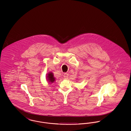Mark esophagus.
Masks as SVG:
<instances>
[{"label":"esophagus","instance_id":"34e87169","mask_svg":"<svg viewBox=\"0 0 131 131\" xmlns=\"http://www.w3.org/2000/svg\"><path fill=\"white\" fill-rule=\"evenodd\" d=\"M68 75H69L67 73H64L63 76H64V78L65 79H67L68 78Z\"/></svg>","mask_w":131,"mask_h":131}]
</instances>
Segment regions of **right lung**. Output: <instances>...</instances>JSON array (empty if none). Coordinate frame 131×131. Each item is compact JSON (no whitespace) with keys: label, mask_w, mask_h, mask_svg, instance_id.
I'll return each instance as SVG.
<instances>
[{"label":"right lung","mask_w":131,"mask_h":131,"mask_svg":"<svg viewBox=\"0 0 131 131\" xmlns=\"http://www.w3.org/2000/svg\"><path fill=\"white\" fill-rule=\"evenodd\" d=\"M47 77H48V81L49 82L52 83L53 81H55V78L53 77V74L51 72L49 73L48 74Z\"/></svg>","instance_id":"1"}]
</instances>
